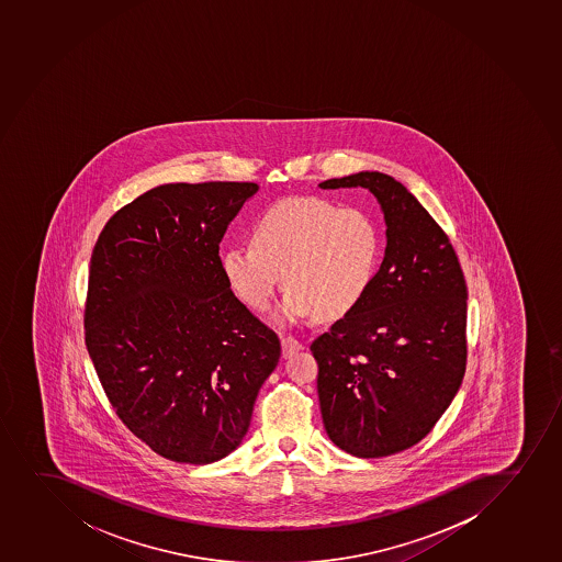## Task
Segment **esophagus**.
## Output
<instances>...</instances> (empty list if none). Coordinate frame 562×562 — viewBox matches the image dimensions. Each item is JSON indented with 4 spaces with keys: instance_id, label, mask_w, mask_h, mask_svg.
Instances as JSON below:
<instances>
[{
    "instance_id": "34e87169",
    "label": "esophagus",
    "mask_w": 562,
    "mask_h": 562,
    "mask_svg": "<svg viewBox=\"0 0 562 562\" xmlns=\"http://www.w3.org/2000/svg\"><path fill=\"white\" fill-rule=\"evenodd\" d=\"M302 349H304V345L299 339L293 338V336H284L282 338V355H284V358L293 357L295 352Z\"/></svg>"
}]
</instances>
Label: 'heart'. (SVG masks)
Masks as SVG:
<instances>
[{"instance_id": "heart-1", "label": "heart", "mask_w": 562, "mask_h": 562, "mask_svg": "<svg viewBox=\"0 0 562 562\" xmlns=\"http://www.w3.org/2000/svg\"><path fill=\"white\" fill-rule=\"evenodd\" d=\"M252 245H229L221 271L232 293L254 310L271 306L284 277L285 319H341L366 301L381 271L382 232L371 213L319 196L269 205L250 228Z\"/></svg>"}]
</instances>
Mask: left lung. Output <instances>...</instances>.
Segmentation results:
<instances>
[{"mask_svg": "<svg viewBox=\"0 0 562 562\" xmlns=\"http://www.w3.org/2000/svg\"><path fill=\"white\" fill-rule=\"evenodd\" d=\"M363 188L386 221V250L366 301L312 344L328 438L360 459L416 446L451 405L465 373L468 288L446 232L382 172L333 178Z\"/></svg>", "mask_w": 562, "mask_h": 562, "instance_id": "8db88e82", "label": "left lung"}]
</instances>
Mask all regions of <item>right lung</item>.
<instances>
[{
	"instance_id": "right-lung-1",
	"label": "right lung",
	"mask_w": 562,
	"mask_h": 562,
	"mask_svg": "<svg viewBox=\"0 0 562 562\" xmlns=\"http://www.w3.org/2000/svg\"><path fill=\"white\" fill-rule=\"evenodd\" d=\"M250 181L165 183L109 218L85 344L116 416L151 451L212 464L239 447L280 341L229 290L218 245Z\"/></svg>"
}]
</instances>
